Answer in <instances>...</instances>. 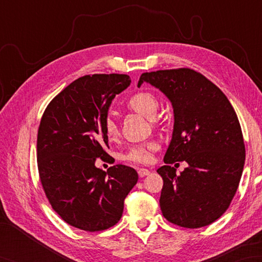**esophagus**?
Wrapping results in <instances>:
<instances>
[{"label":"esophagus","mask_w":262,"mask_h":262,"mask_svg":"<svg viewBox=\"0 0 262 262\" xmlns=\"http://www.w3.org/2000/svg\"><path fill=\"white\" fill-rule=\"evenodd\" d=\"M137 173H138V176H140V178H144V177H146V176L151 173V171L147 170V169H138Z\"/></svg>","instance_id":"obj_1"}]
</instances>
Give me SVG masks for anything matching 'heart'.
<instances>
[{"label": "heart", "mask_w": 262, "mask_h": 262, "mask_svg": "<svg viewBox=\"0 0 262 262\" xmlns=\"http://www.w3.org/2000/svg\"><path fill=\"white\" fill-rule=\"evenodd\" d=\"M128 107L135 113L148 119H152L159 109V100L154 93L149 91H140L133 96L128 101ZM104 134L109 141H116L119 137V128L113 116H107L103 120ZM159 149L157 142H146L133 145L122 153L121 158L133 163L148 164L154 159V153Z\"/></svg>", "instance_id": "1"}]
</instances>
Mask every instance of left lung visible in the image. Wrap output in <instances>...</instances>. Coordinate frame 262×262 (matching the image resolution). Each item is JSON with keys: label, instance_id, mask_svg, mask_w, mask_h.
<instances>
[{"label": "left lung", "instance_id": "left-lung-1", "mask_svg": "<svg viewBox=\"0 0 262 262\" xmlns=\"http://www.w3.org/2000/svg\"><path fill=\"white\" fill-rule=\"evenodd\" d=\"M143 82L160 89L172 103L174 125L165 153L160 207L166 220L187 229L209 225L223 215L242 176L246 146L237 116L213 82L191 69L143 73ZM186 160L180 175L170 166Z\"/></svg>", "mask_w": 262, "mask_h": 262}]
</instances>
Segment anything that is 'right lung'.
Masks as SVG:
<instances>
[{
  "mask_svg": "<svg viewBox=\"0 0 262 262\" xmlns=\"http://www.w3.org/2000/svg\"><path fill=\"white\" fill-rule=\"evenodd\" d=\"M130 82L126 74L84 75L43 111L37 137L39 178L53 209L76 229L98 232L116 225L138 180L130 166L103 171L94 165L99 158L115 162L105 152L103 120L116 94Z\"/></svg>",
  "mask_w": 262,
  "mask_h": 262,
  "instance_id": "1",
  "label": "right lung"
}]
</instances>
